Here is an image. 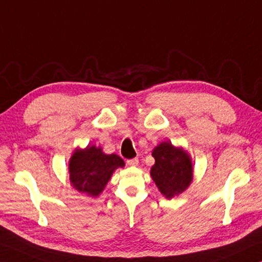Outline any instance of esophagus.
I'll list each match as a JSON object with an SVG mask.
<instances>
[{
	"instance_id": "esophagus-1",
	"label": "esophagus",
	"mask_w": 262,
	"mask_h": 262,
	"mask_svg": "<svg viewBox=\"0 0 262 262\" xmlns=\"http://www.w3.org/2000/svg\"><path fill=\"white\" fill-rule=\"evenodd\" d=\"M127 165H129V166H137V165H139V159H137V158L128 159V161H127Z\"/></svg>"
}]
</instances>
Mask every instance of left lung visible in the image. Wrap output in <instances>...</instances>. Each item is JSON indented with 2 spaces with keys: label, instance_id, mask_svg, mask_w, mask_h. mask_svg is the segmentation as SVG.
<instances>
[{
  "label": "left lung",
  "instance_id": "1",
  "mask_svg": "<svg viewBox=\"0 0 262 262\" xmlns=\"http://www.w3.org/2000/svg\"><path fill=\"white\" fill-rule=\"evenodd\" d=\"M152 157L150 176L165 198L179 195L192 183L193 164L181 147H174L170 141L162 142L152 150Z\"/></svg>",
  "mask_w": 262,
  "mask_h": 262
}]
</instances>
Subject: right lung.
<instances>
[{
    "mask_svg": "<svg viewBox=\"0 0 262 262\" xmlns=\"http://www.w3.org/2000/svg\"><path fill=\"white\" fill-rule=\"evenodd\" d=\"M125 166L118 155H106L96 145L76 149L69 161V178L73 187L89 196H98L103 192L113 172Z\"/></svg>",
    "mask_w": 262,
    "mask_h": 262,
    "instance_id": "obj_1",
    "label": "right lung"
}]
</instances>
